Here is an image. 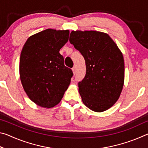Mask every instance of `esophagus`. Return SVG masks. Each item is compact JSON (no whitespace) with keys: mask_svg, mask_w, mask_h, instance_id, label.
I'll use <instances>...</instances> for the list:
<instances>
[{"mask_svg":"<svg viewBox=\"0 0 148 148\" xmlns=\"http://www.w3.org/2000/svg\"><path fill=\"white\" fill-rule=\"evenodd\" d=\"M72 72H73V73L74 74H75L76 73V66H74L73 68L72 69Z\"/></svg>","mask_w":148,"mask_h":148,"instance_id":"1","label":"esophagus"}]
</instances>
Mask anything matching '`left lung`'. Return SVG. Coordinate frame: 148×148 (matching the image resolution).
I'll use <instances>...</instances> for the list:
<instances>
[{
    "mask_svg": "<svg viewBox=\"0 0 148 148\" xmlns=\"http://www.w3.org/2000/svg\"><path fill=\"white\" fill-rule=\"evenodd\" d=\"M69 41L84 57L86 74L78 82L82 101L102 112L116 103L124 84L123 54L108 34L95 31H72Z\"/></svg>",
    "mask_w": 148,
    "mask_h": 148,
    "instance_id": "obj_1",
    "label": "left lung"
}]
</instances>
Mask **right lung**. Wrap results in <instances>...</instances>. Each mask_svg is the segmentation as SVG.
Listing matches in <instances>:
<instances>
[{
	"instance_id": "right-lung-1",
	"label": "right lung",
	"mask_w": 148,
	"mask_h": 148,
	"mask_svg": "<svg viewBox=\"0 0 148 148\" xmlns=\"http://www.w3.org/2000/svg\"><path fill=\"white\" fill-rule=\"evenodd\" d=\"M69 33V30H44L30 36L22 49V86L29 99L40 106L49 108L59 103L71 84L73 72L59 53Z\"/></svg>"
}]
</instances>
